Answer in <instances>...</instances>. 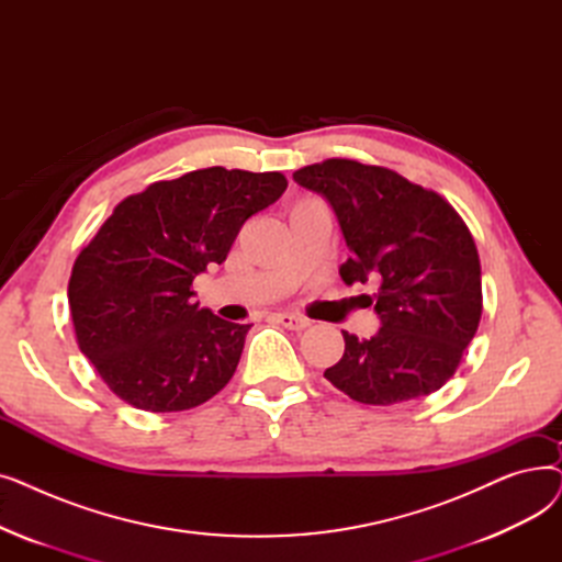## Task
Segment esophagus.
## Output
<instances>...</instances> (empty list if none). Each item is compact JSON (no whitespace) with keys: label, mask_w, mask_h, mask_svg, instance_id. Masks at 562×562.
Instances as JSON below:
<instances>
[{"label":"esophagus","mask_w":562,"mask_h":562,"mask_svg":"<svg viewBox=\"0 0 562 562\" xmlns=\"http://www.w3.org/2000/svg\"><path fill=\"white\" fill-rule=\"evenodd\" d=\"M276 318H278V323H282V326H284L286 330H296V333H301V330H305V328L310 326V318L299 316V314L282 312V314H278Z\"/></svg>","instance_id":"esophagus-1"}]
</instances>
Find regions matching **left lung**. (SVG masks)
Segmentation results:
<instances>
[{
  "label": "left lung",
  "mask_w": 562,
  "mask_h": 562,
  "mask_svg": "<svg viewBox=\"0 0 562 562\" xmlns=\"http://www.w3.org/2000/svg\"><path fill=\"white\" fill-rule=\"evenodd\" d=\"M293 180L335 210L350 250L341 280H380L371 303L382 328L371 339L344 333V356L323 375L367 405L437 392L456 373L483 312L479 250L460 214L403 175L352 159L305 166Z\"/></svg>",
  "instance_id": "8db88e82"
}]
</instances>
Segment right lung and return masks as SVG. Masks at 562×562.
Instances as JSON below:
<instances>
[{
  "mask_svg": "<svg viewBox=\"0 0 562 562\" xmlns=\"http://www.w3.org/2000/svg\"><path fill=\"white\" fill-rule=\"evenodd\" d=\"M284 189L282 172L212 166L115 206L75 259L68 303L79 350L117 398L182 412L227 385L250 326L200 310L191 286Z\"/></svg>",
  "mask_w": 562,
  "mask_h": 562,
  "instance_id": "1",
  "label": "right lung"
}]
</instances>
